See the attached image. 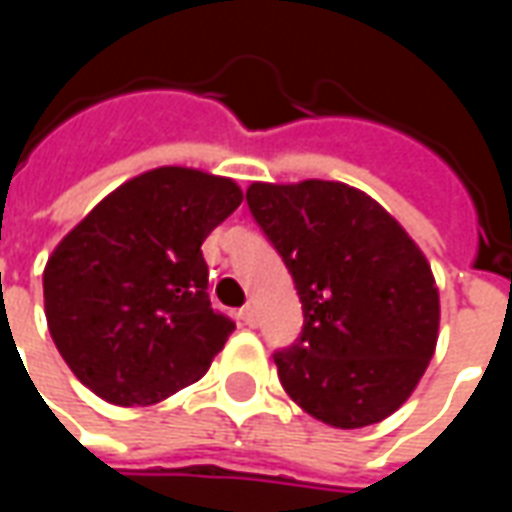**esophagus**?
Wrapping results in <instances>:
<instances>
[{
    "label": "esophagus",
    "instance_id": "34e87169",
    "mask_svg": "<svg viewBox=\"0 0 512 512\" xmlns=\"http://www.w3.org/2000/svg\"><path fill=\"white\" fill-rule=\"evenodd\" d=\"M241 315V321L246 323V326H257V310H255V304H246L244 310L238 312Z\"/></svg>",
    "mask_w": 512,
    "mask_h": 512
}]
</instances>
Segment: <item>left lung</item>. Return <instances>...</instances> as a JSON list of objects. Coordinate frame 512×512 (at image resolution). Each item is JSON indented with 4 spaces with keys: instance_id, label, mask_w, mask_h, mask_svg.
<instances>
[{
    "instance_id": "1",
    "label": "left lung",
    "mask_w": 512,
    "mask_h": 512,
    "mask_svg": "<svg viewBox=\"0 0 512 512\" xmlns=\"http://www.w3.org/2000/svg\"><path fill=\"white\" fill-rule=\"evenodd\" d=\"M246 202L299 290V343L274 354L293 403L332 428L406 403L439 340V288L411 235L340 180L252 183Z\"/></svg>"
}]
</instances>
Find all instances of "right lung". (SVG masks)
<instances>
[{
    "instance_id": "right-lung-1",
    "label": "right lung",
    "mask_w": 512,
    "mask_h": 512,
    "mask_svg": "<svg viewBox=\"0 0 512 512\" xmlns=\"http://www.w3.org/2000/svg\"><path fill=\"white\" fill-rule=\"evenodd\" d=\"M233 178L158 167L126 180L43 268L51 340L115 406H153L200 381L235 323L213 312L202 241L241 205Z\"/></svg>"
}]
</instances>
